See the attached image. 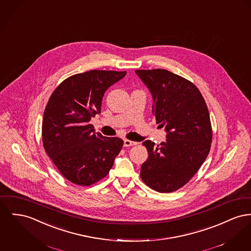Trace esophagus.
<instances>
[{
  "label": "esophagus",
  "instance_id": "obj_1",
  "mask_svg": "<svg viewBox=\"0 0 251 251\" xmlns=\"http://www.w3.org/2000/svg\"><path fill=\"white\" fill-rule=\"evenodd\" d=\"M137 143L134 142V141H131V140H128V139H125L124 140V147H131L133 145H136Z\"/></svg>",
  "mask_w": 251,
  "mask_h": 251
}]
</instances>
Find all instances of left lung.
I'll return each instance as SVG.
<instances>
[{"instance_id": "1", "label": "left lung", "mask_w": 251, "mask_h": 251, "mask_svg": "<svg viewBox=\"0 0 251 251\" xmlns=\"http://www.w3.org/2000/svg\"><path fill=\"white\" fill-rule=\"evenodd\" d=\"M135 73L150 90L152 114L167 133L166 141L157 146L143 142L149 158L140 176L156 192H175L192 179L209 152L212 130L206 101L192 82L168 70Z\"/></svg>"}]
</instances>
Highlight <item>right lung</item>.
Returning <instances> with one entry per match:
<instances>
[{
	"label": "right lung",
	"mask_w": 251,
	"mask_h": 251,
	"mask_svg": "<svg viewBox=\"0 0 251 251\" xmlns=\"http://www.w3.org/2000/svg\"><path fill=\"white\" fill-rule=\"evenodd\" d=\"M126 71L91 70L64 79L51 95L43 119V143L59 173L90 186L109 174L123 140L95 133L89 124L100 113L104 93Z\"/></svg>",
	"instance_id": "obj_1"
}]
</instances>
